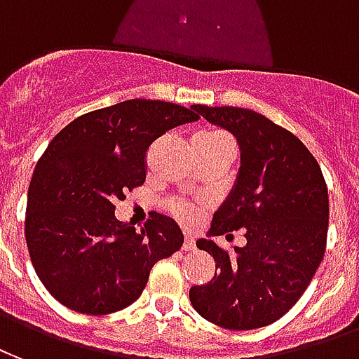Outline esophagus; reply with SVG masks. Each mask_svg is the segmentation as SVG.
<instances>
[{
  "mask_svg": "<svg viewBox=\"0 0 359 359\" xmlns=\"http://www.w3.org/2000/svg\"><path fill=\"white\" fill-rule=\"evenodd\" d=\"M195 248V239L193 237H185L183 241V250H193Z\"/></svg>",
  "mask_w": 359,
  "mask_h": 359,
  "instance_id": "1",
  "label": "esophagus"
}]
</instances>
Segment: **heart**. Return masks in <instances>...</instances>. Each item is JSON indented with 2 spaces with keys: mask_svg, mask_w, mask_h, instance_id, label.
<instances>
[{
  "mask_svg": "<svg viewBox=\"0 0 359 359\" xmlns=\"http://www.w3.org/2000/svg\"><path fill=\"white\" fill-rule=\"evenodd\" d=\"M224 140H229L226 133L203 132V133H198L197 137L193 140V143H218V141H224ZM170 210H172V214H174L180 222H183V224H193V219H195L193 208H191L189 205H185V203H180V201L170 203Z\"/></svg>",
  "mask_w": 359,
  "mask_h": 359,
  "instance_id": "b5f03b06",
  "label": "heart"
}]
</instances>
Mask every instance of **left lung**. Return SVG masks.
Wrapping results in <instances>:
<instances>
[{"label":"left lung","instance_id":"8db88e82","mask_svg":"<svg viewBox=\"0 0 359 359\" xmlns=\"http://www.w3.org/2000/svg\"><path fill=\"white\" fill-rule=\"evenodd\" d=\"M193 111L235 135L241 168L208 235L245 229L233 252L214 241L197 247L212 255L218 273L195 285L189 300L210 323L248 331L283 318L304 294L325 255L329 195L313 154L294 133L239 107L193 104Z\"/></svg>","mask_w":359,"mask_h":359}]
</instances>
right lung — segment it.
Returning a JSON list of instances; mask_svg holds the SVG:
<instances>
[{
	"mask_svg": "<svg viewBox=\"0 0 359 359\" xmlns=\"http://www.w3.org/2000/svg\"><path fill=\"white\" fill-rule=\"evenodd\" d=\"M195 120L182 104L130 99L78 116L47 145L28 187L25 235L36 273L61 304L90 316L124 310L154 264L182 248L174 219L154 214L135 231L114 218V203L143 185L151 143Z\"/></svg>",
	"mask_w": 359,
	"mask_h": 359,
	"instance_id": "obj_1",
	"label": "right lung"
}]
</instances>
